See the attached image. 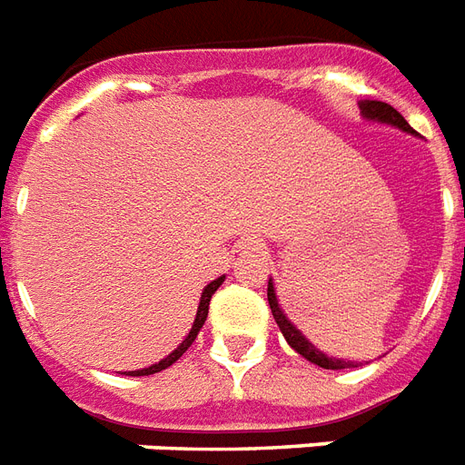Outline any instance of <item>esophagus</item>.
<instances>
[{
    "label": "esophagus",
    "mask_w": 465,
    "mask_h": 465,
    "mask_svg": "<svg viewBox=\"0 0 465 465\" xmlns=\"http://www.w3.org/2000/svg\"><path fill=\"white\" fill-rule=\"evenodd\" d=\"M241 248H243L246 253H261L262 243L258 239H246V241H241Z\"/></svg>",
    "instance_id": "1"
}]
</instances>
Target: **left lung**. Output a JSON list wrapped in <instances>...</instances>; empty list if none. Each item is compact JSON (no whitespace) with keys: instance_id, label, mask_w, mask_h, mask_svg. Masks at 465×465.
<instances>
[{"instance_id":"8db88e82","label":"left lung","mask_w":465,"mask_h":465,"mask_svg":"<svg viewBox=\"0 0 465 465\" xmlns=\"http://www.w3.org/2000/svg\"><path fill=\"white\" fill-rule=\"evenodd\" d=\"M360 111L367 120H376V123H383V125H393V127H398V130H403V133L415 134V130H412V127L405 123L403 115H401V113H398L393 105L383 104V101H360ZM268 304H270V311H272V316H275L277 325H280V331H282L284 340H287L292 350H297L302 357H306V360L313 361V364H318V367H323V369L357 367L354 361L335 360V357H328V354L321 352L316 345H311L309 340L302 335V331H299L297 325L292 323L290 318H287V313L280 309V302H277L275 284H272V280L268 282Z\"/></svg>"}]
</instances>
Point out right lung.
<instances>
[{"label":"right lung","instance_id":"1","mask_svg":"<svg viewBox=\"0 0 465 465\" xmlns=\"http://www.w3.org/2000/svg\"><path fill=\"white\" fill-rule=\"evenodd\" d=\"M224 282V275L217 277V280H212L207 287L203 290V297H200V304H197V313H195V321H193V328H190V332L185 335V340H183L181 345L175 347L173 352L168 354V357H163V360L159 361V364H152V367L147 369H137V371H125V376H149V374H156V371H161V369H168L173 361H178L183 357V352L188 350L193 342H195L197 332H200V328L204 325V321H207V311H210V299L212 294L219 290V284Z\"/></svg>","mask_w":465,"mask_h":465}]
</instances>
